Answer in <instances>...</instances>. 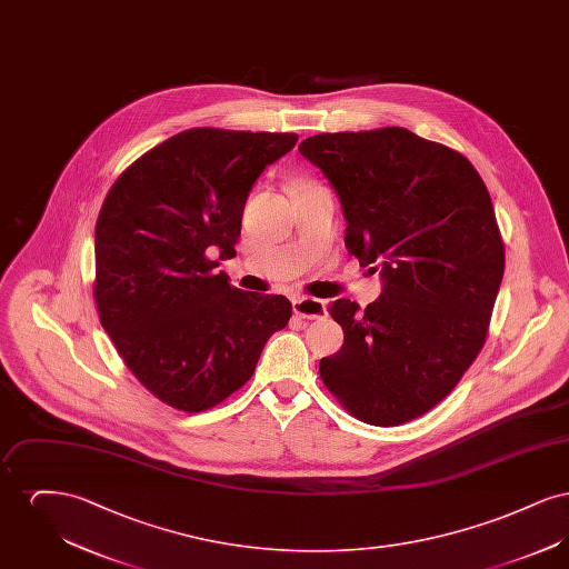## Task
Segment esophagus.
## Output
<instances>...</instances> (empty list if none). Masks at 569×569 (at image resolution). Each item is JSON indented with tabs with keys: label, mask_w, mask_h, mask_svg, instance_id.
<instances>
[{
	"label": "esophagus",
	"mask_w": 569,
	"mask_h": 569,
	"mask_svg": "<svg viewBox=\"0 0 569 569\" xmlns=\"http://www.w3.org/2000/svg\"><path fill=\"white\" fill-rule=\"evenodd\" d=\"M295 313L302 320H320L326 316V305L318 298H297L295 300Z\"/></svg>",
	"instance_id": "1"
}]
</instances>
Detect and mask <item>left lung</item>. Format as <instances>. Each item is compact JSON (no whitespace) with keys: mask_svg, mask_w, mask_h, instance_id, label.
<instances>
[{"mask_svg":"<svg viewBox=\"0 0 569 569\" xmlns=\"http://www.w3.org/2000/svg\"><path fill=\"white\" fill-rule=\"evenodd\" d=\"M298 151L337 191L348 249L383 277L365 311L328 305L343 346L320 376L353 418L406 425L455 390L487 341L506 269L490 193L462 153L406 128L309 136Z\"/></svg>","mask_w":569,"mask_h":569,"instance_id":"obj_1","label":"left lung"}]
</instances>
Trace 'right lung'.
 Returning a JSON list of instances; mask_svg holds the SVG:
<instances>
[{"label":"right lung","mask_w":569,"mask_h":569,"mask_svg":"<svg viewBox=\"0 0 569 569\" xmlns=\"http://www.w3.org/2000/svg\"><path fill=\"white\" fill-rule=\"evenodd\" d=\"M298 134L191 128L130 163L96 221L93 300L136 379L198 413L253 376L292 302L243 292L217 272L234 258L244 200Z\"/></svg>","instance_id":"right-lung-1"}]
</instances>
